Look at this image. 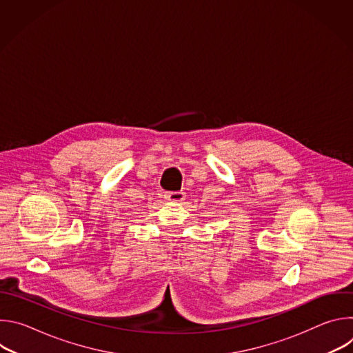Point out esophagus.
Listing matches in <instances>:
<instances>
[{
    "label": "esophagus",
    "instance_id": "1",
    "mask_svg": "<svg viewBox=\"0 0 353 353\" xmlns=\"http://www.w3.org/2000/svg\"><path fill=\"white\" fill-rule=\"evenodd\" d=\"M165 198L170 203H181V201L185 198V194L183 191H173V192H166Z\"/></svg>",
    "mask_w": 353,
    "mask_h": 353
}]
</instances>
